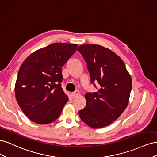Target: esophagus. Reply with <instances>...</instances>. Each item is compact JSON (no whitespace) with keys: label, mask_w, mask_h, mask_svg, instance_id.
<instances>
[{"label":"esophagus","mask_w":157,"mask_h":157,"mask_svg":"<svg viewBox=\"0 0 157 157\" xmlns=\"http://www.w3.org/2000/svg\"><path fill=\"white\" fill-rule=\"evenodd\" d=\"M78 94H79V92L77 91H77H75V92H73L72 94H71V96H72V97L74 98H75L76 96H77Z\"/></svg>","instance_id":"34e87169"}]
</instances>
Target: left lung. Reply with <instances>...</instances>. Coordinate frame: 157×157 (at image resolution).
Listing matches in <instances>:
<instances>
[{
  "label": "left lung",
  "instance_id": "left-lung-1",
  "mask_svg": "<svg viewBox=\"0 0 157 157\" xmlns=\"http://www.w3.org/2000/svg\"><path fill=\"white\" fill-rule=\"evenodd\" d=\"M78 50L87 63L91 82L100 85L97 92L86 93V105L78 112L90 127L100 128L117 120L129 102L132 82L124 61L101 45L84 44ZM94 86H96L94 85Z\"/></svg>",
  "mask_w": 157,
  "mask_h": 157
}]
</instances>
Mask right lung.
Returning <instances> with one entry per match:
<instances>
[{
	"mask_svg": "<svg viewBox=\"0 0 157 157\" xmlns=\"http://www.w3.org/2000/svg\"><path fill=\"white\" fill-rule=\"evenodd\" d=\"M77 44L53 43L30 54L19 69L15 84L17 102L25 115L37 124L59 117L69 100L61 86V67Z\"/></svg>",
	"mask_w": 157,
	"mask_h": 157,
	"instance_id": "1",
	"label": "right lung"
}]
</instances>
